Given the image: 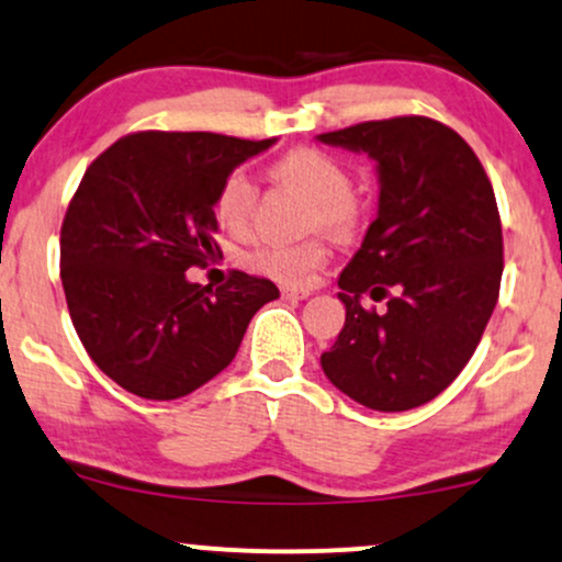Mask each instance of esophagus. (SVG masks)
I'll list each match as a JSON object with an SVG mask.
<instances>
[{
	"instance_id": "esophagus-1",
	"label": "esophagus",
	"mask_w": 562,
	"mask_h": 562,
	"mask_svg": "<svg viewBox=\"0 0 562 562\" xmlns=\"http://www.w3.org/2000/svg\"><path fill=\"white\" fill-rule=\"evenodd\" d=\"M281 296H283V300L300 302V300H307V296H310V289H294V286H283V289H281Z\"/></svg>"
}]
</instances>
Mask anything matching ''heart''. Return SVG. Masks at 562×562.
Masks as SVG:
<instances>
[{
  "instance_id": "b5f03b06",
  "label": "heart",
  "mask_w": 562,
  "mask_h": 562,
  "mask_svg": "<svg viewBox=\"0 0 562 562\" xmlns=\"http://www.w3.org/2000/svg\"><path fill=\"white\" fill-rule=\"evenodd\" d=\"M270 176L313 202V223H318L321 228L331 234H349L358 228L362 207L352 194V176L336 157L321 149H294L270 165ZM252 181L234 170L217 187L213 202L217 226L241 236L252 221ZM326 257L328 249L323 241L260 244L247 255V266L255 273L286 283V286H305L315 270L326 262Z\"/></svg>"
}]
</instances>
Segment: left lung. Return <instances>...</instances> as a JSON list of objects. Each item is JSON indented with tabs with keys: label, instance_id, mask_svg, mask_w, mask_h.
Returning a JSON list of instances; mask_svg holds the SVG:
<instances>
[{
	"label": "left lung",
	"instance_id": "1",
	"mask_svg": "<svg viewBox=\"0 0 562 562\" xmlns=\"http://www.w3.org/2000/svg\"><path fill=\"white\" fill-rule=\"evenodd\" d=\"M366 151L379 210L339 276L345 328L321 355L328 381L381 413L445 392L476 352L503 279V226L473 149L431 117H392L315 136ZM389 295L384 314L361 296Z\"/></svg>",
	"mask_w": 562,
	"mask_h": 562
}]
</instances>
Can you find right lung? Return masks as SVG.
Segmentation results:
<instances>
[{
  "label": "right lung",
  "instance_id": "add662e5",
  "mask_svg": "<svg viewBox=\"0 0 562 562\" xmlns=\"http://www.w3.org/2000/svg\"><path fill=\"white\" fill-rule=\"evenodd\" d=\"M276 144L144 131L89 165L63 231L59 276L78 339L104 375L144 400H178L239 352L252 315L279 300L234 270L221 289L187 279L217 244V187Z\"/></svg>",
  "mask_w": 562,
  "mask_h": 562
}]
</instances>
